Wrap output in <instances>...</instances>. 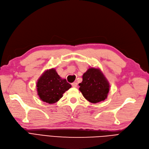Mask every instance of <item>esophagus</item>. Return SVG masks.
I'll return each mask as SVG.
<instances>
[{"label": "esophagus", "mask_w": 149, "mask_h": 149, "mask_svg": "<svg viewBox=\"0 0 149 149\" xmlns=\"http://www.w3.org/2000/svg\"><path fill=\"white\" fill-rule=\"evenodd\" d=\"M77 83H76V82H74V83L72 84V87H74V88H76L77 86Z\"/></svg>", "instance_id": "1"}]
</instances>
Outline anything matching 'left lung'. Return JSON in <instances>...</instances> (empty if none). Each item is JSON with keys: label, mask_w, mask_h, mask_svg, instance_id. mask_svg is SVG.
<instances>
[{"label": "left lung", "mask_w": 149, "mask_h": 149, "mask_svg": "<svg viewBox=\"0 0 149 149\" xmlns=\"http://www.w3.org/2000/svg\"><path fill=\"white\" fill-rule=\"evenodd\" d=\"M79 90L91 103L104 101L109 91V83L100 69L91 68L84 74Z\"/></svg>", "instance_id": "1"}]
</instances>
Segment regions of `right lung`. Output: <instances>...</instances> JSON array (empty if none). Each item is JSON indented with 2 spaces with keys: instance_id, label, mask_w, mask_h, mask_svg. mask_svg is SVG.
Segmentation results:
<instances>
[{
  "instance_id": "obj_1",
  "label": "right lung",
  "mask_w": 149,
  "mask_h": 149,
  "mask_svg": "<svg viewBox=\"0 0 149 149\" xmlns=\"http://www.w3.org/2000/svg\"><path fill=\"white\" fill-rule=\"evenodd\" d=\"M70 88L71 85L61 78L54 69L44 72L37 82L38 95L42 101L48 104L58 101Z\"/></svg>"
}]
</instances>
